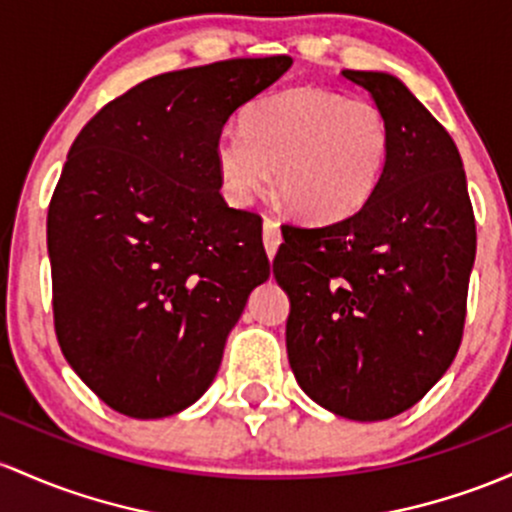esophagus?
I'll list each match as a JSON object with an SVG mask.
<instances>
[{"label": "esophagus", "mask_w": 512, "mask_h": 512, "mask_svg": "<svg viewBox=\"0 0 512 512\" xmlns=\"http://www.w3.org/2000/svg\"><path fill=\"white\" fill-rule=\"evenodd\" d=\"M262 228H265V235H262V240H265V250L269 260H272V257L277 255L279 245H282V230H279V223L274 221V218H265Z\"/></svg>", "instance_id": "34e87169"}]
</instances>
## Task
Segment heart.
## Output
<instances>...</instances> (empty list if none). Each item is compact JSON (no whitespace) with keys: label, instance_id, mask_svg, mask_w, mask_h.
<instances>
[{"label":"heart","instance_id":"b5f03b06","mask_svg":"<svg viewBox=\"0 0 512 512\" xmlns=\"http://www.w3.org/2000/svg\"><path fill=\"white\" fill-rule=\"evenodd\" d=\"M389 150V119L372 99L296 87L247 106L240 133L218 138L216 167L235 204H247L272 170L274 194L294 216L333 223L367 204Z\"/></svg>","mask_w":512,"mask_h":512}]
</instances>
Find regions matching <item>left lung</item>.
I'll list each match as a JSON object with an SVG mask.
<instances>
[{"instance_id":"1","label":"left lung","mask_w":512,"mask_h":512,"mask_svg":"<svg viewBox=\"0 0 512 512\" xmlns=\"http://www.w3.org/2000/svg\"><path fill=\"white\" fill-rule=\"evenodd\" d=\"M391 126L379 187L328 226H284L274 277L289 294L286 352L318 406L350 420L408 411L462 345L476 221L457 145L386 72L342 70Z\"/></svg>"}]
</instances>
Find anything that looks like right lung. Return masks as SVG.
<instances>
[{
	"mask_svg": "<svg viewBox=\"0 0 512 512\" xmlns=\"http://www.w3.org/2000/svg\"><path fill=\"white\" fill-rule=\"evenodd\" d=\"M289 55L136 84L72 143L48 206L60 350L106 406L165 418L204 396L247 296L267 282L262 218L230 209L216 143Z\"/></svg>",
	"mask_w": 512,
	"mask_h": 512,
	"instance_id": "obj_1",
	"label": "right lung"
}]
</instances>
